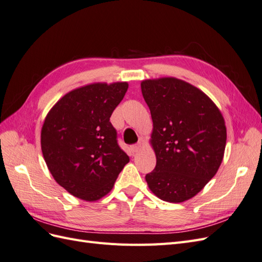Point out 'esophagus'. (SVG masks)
Segmentation results:
<instances>
[{
    "mask_svg": "<svg viewBox=\"0 0 262 262\" xmlns=\"http://www.w3.org/2000/svg\"><path fill=\"white\" fill-rule=\"evenodd\" d=\"M141 148H142V144H141V143L134 144V145H132V146H131V150H132L133 153H138V152H140Z\"/></svg>",
    "mask_w": 262,
    "mask_h": 262,
    "instance_id": "obj_1",
    "label": "esophagus"
}]
</instances>
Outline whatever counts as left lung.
Returning <instances> with one entry per match:
<instances>
[{
  "label": "left lung",
  "instance_id": "1",
  "mask_svg": "<svg viewBox=\"0 0 262 262\" xmlns=\"http://www.w3.org/2000/svg\"><path fill=\"white\" fill-rule=\"evenodd\" d=\"M143 98L153 120L156 166L145 179L160 199H191L215 175L226 145L224 118L202 91L175 77L145 80Z\"/></svg>",
  "mask_w": 262,
  "mask_h": 262
}]
</instances>
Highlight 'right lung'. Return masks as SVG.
Instances as JSON below:
<instances>
[{
  "mask_svg": "<svg viewBox=\"0 0 262 262\" xmlns=\"http://www.w3.org/2000/svg\"><path fill=\"white\" fill-rule=\"evenodd\" d=\"M128 83H94L66 94L47 115L41 150L54 180L72 195L96 201L113 189L129 156L110 122Z\"/></svg>",
  "mask_w": 262,
  "mask_h": 262,
  "instance_id": "right-lung-1",
  "label": "right lung"
}]
</instances>
